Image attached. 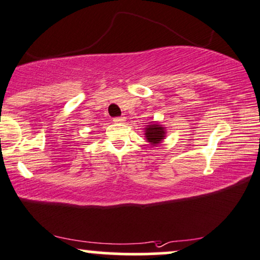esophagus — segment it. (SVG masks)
<instances>
[{"label": "esophagus", "instance_id": "34e87169", "mask_svg": "<svg viewBox=\"0 0 260 260\" xmlns=\"http://www.w3.org/2000/svg\"><path fill=\"white\" fill-rule=\"evenodd\" d=\"M113 121L117 124H123L125 121V117H117V118H114Z\"/></svg>", "mask_w": 260, "mask_h": 260}]
</instances>
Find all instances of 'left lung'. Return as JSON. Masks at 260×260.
<instances>
[{
	"label": "left lung",
	"instance_id": "left-lung-1",
	"mask_svg": "<svg viewBox=\"0 0 260 260\" xmlns=\"http://www.w3.org/2000/svg\"><path fill=\"white\" fill-rule=\"evenodd\" d=\"M166 127L162 126L161 124L159 123H149L146 125L145 129V136L147 142L149 143L152 147H158V145L162 142L166 137Z\"/></svg>",
	"mask_w": 260,
	"mask_h": 260
}]
</instances>
